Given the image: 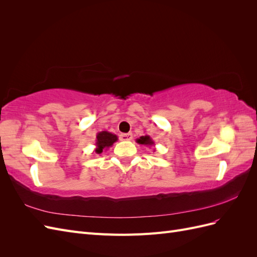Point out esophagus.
<instances>
[{"label": "esophagus", "instance_id": "obj_1", "mask_svg": "<svg viewBox=\"0 0 257 257\" xmlns=\"http://www.w3.org/2000/svg\"><path fill=\"white\" fill-rule=\"evenodd\" d=\"M132 139H133V134L132 133L120 135V141H132Z\"/></svg>", "mask_w": 257, "mask_h": 257}]
</instances>
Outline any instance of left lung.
<instances>
[{"instance_id":"8db88e82","label":"left lung","mask_w":257,"mask_h":257,"mask_svg":"<svg viewBox=\"0 0 257 257\" xmlns=\"http://www.w3.org/2000/svg\"><path fill=\"white\" fill-rule=\"evenodd\" d=\"M136 143L139 144V145H144V146H147V147H154L155 144L154 142L152 141V138L150 136H142L136 139Z\"/></svg>"}]
</instances>
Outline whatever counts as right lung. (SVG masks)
I'll use <instances>...</instances> for the list:
<instances>
[{"label":"right lung","mask_w":257,"mask_h":257,"mask_svg":"<svg viewBox=\"0 0 257 257\" xmlns=\"http://www.w3.org/2000/svg\"><path fill=\"white\" fill-rule=\"evenodd\" d=\"M118 141V136L110 133V132L102 131L97 133L95 141V153L100 154L103 151H106Z\"/></svg>","instance_id":"obj_1"}]
</instances>
